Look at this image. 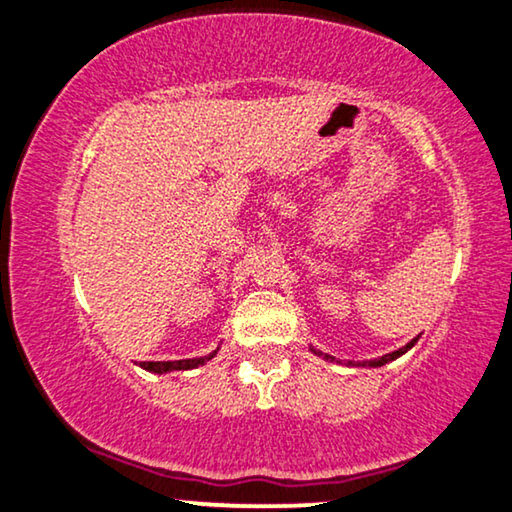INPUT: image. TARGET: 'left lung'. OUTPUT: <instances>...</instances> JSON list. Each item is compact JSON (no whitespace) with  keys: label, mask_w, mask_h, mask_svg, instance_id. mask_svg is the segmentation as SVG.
<instances>
[{"label":"left lung","mask_w":512,"mask_h":512,"mask_svg":"<svg viewBox=\"0 0 512 512\" xmlns=\"http://www.w3.org/2000/svg\"><path fill=\"white\" fill-rule=\"evenodd\" d=\"M416 342H418V338H413L411 342H406L404 347H399V349H394V352L385 354V357H378V359H371V361H361V364H352V361H349V364H352V366H371V368L385 366V364H390V361L399 359L401 354H406V352H409V349H411L413 345H416ZM309 349H312V352L316 354V357H323V359H326V361H338V359H335V357H331V354H323L321 349H314V347H309Z\"/></svg>","instance_id":"left-lung-1"}]
</instances>
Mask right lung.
Instances as JSON below:
<instances>
[{"mask_svg": "<svg viewBox=\"0 0 512 512\" xmlns=\"http://www.w3.org/2000/svg\"><path fill=\"white\" fill-rule=\"evenodd\" d=\"M217 352H219V347L215 349V352L205 354V357H196V359H179V361H141L139 366L144 368V371H151V373H158V375L170 373V371H189V368H198V366H203L205 361H210L212 357H215Z\"/></svg>", "mask_w": 512, "mask_h": 512, "instance_id": "obj_1", "label": "right lung"}]
</instances>
